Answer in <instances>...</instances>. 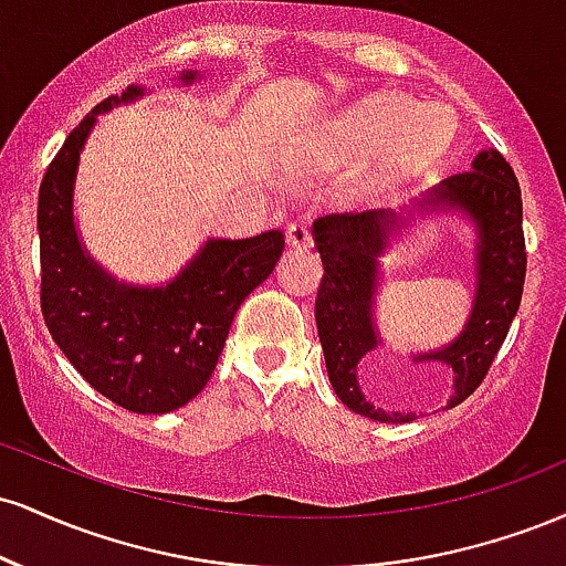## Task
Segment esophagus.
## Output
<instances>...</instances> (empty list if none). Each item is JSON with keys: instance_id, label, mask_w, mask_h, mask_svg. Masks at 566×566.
<instances>
[{"instance_id": "obj_1", "label": "esophagus", "mask_w": 566, "mask_h": 566, "mask_svg": "<svg viewBox=\"0 0 566 566\" xmlns=\"http://www.w3.org/2000/svg\"><path fill=\"white\" fill-rule=\"evenodd\" d=\"M287 242L292 247H311V226L305 223V220H295V223H290L287 229Z\"/></svg>"}]
</instances>
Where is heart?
I'll use <instances>...</instances> for the list:
<instances>
[{
    "label": "heart",
    "instance_id": "heart-1",
    "mask_svg": "<svg viewBox=\"0 0 566 566\" xmlns=\"http://www.w3.org/2000/svg\"><path fill=\"white\" fill-rule=\"evenodd\" d=\"M348 125L356 129L361 138H386V135L399 133L401 148L409 157H431L447 140H450V125H444V112L441 108H420L409 97L399 95H378L361 103L350 114Z\"/></svg>",
    "mask_w": 566,
    "mask_h": 566
}]
</instances>
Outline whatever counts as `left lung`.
Listing matches in <instances>:
<instances>
[{"label": "left lung", "mask_w": 566, "mask_h": 566, "mask_svg": "<svg viewBox=\"0 0 566 566\" xmlns=\"http://www.w3.org/2000/svg\"><path fill=\"white\" fill-rule=\"evenodd\" d=\"M423 199V210H458L476 226V297L469 324L439 350L412 356V361L437 359L452 367L454 394L447 407H454L482 386L522 303L527 276L522 188L509 161L490 148L473 159L471 170L444 178ZM399 226L401 216L391 210L324 216L314 223V244L324 265L316 292V329L329 382L343 405L380 423H412L418 418L409 409L399 412L369 401L359 382L361 361L380 346L373 314L378 258L388 247V233Z\"/></svg>", "instance_id": "1"}]
</instances>
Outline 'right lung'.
Wrapping results in <instances>:
<instances>
[{
  "instance_id": "right-lung-1",
  "label": "right lung",
  "mask_w": 566,
  "mask_h": 566,
  "mask_svg": "<svg viewBox=\"0 0 566 566\" xmlns=\"http://www.w3.org/2000/svg\"><path fill=\"white\" fill-rule=\"evenodd\" d=\"M184 84L197 80L180 74ZM138 84L106 97L69 133L39 186L42 316L53 340L97 394L138 415L188 405L210 380L239 305L274 271L282 231L207 239L161 287L116 282L84 252L74 226V180L95 116L135 101Z\"/></svg>"
}]
</instances>
